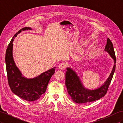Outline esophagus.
<instances>
[{
    "label": "esophagus",
    "instance_id": "obj_1",
    "mask_svg": "<svg viewBox=\"0 0 123 123\" xmlns=\"http://www.w3.org/2000/svg\"><path fill=\"white\" fill-rule=\"evenodd\" d=\"M67 67V65L66 63L65 62H62V64H61L60 65H59L58 66V69H60V70H63V69H65Z\"/></svg>",
    "mask_w": 123,
    "mask_h": 123
}]
</instances>
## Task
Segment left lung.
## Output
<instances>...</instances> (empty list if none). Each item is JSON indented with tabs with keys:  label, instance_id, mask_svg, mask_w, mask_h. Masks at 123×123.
<instances>
[{
	"label": "left lung",
	"instance_id": "obj_1",
	"mask_svg": "<svg viewBox=\"0 0 123 123\" xmlns=\"http://www.w3.org/2000/svg\"><path fill=\"white\" fill-rule=\"evenodd\" d=\"M105 51L110 54L114 60V65L112 72L106 82L102 87L96 90H90L85 88L75 72L70 68L67 69L65 84L69 94L74 102L78 104L92 102L103 98L106 94L112 79L116 66V57L113 44L109 38H108L107 40Z\"/></svg>",
	"mask_w": 123,
	"mask_h": 123
}]
</instances>
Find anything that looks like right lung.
Here are the masks:
<instances>
[{"mask_svg":"<svg viewBox=\"0 0 123 123\" xmlns=\"http://www.w3.org/2000/svg\"><path fill=\"white\" fill-rule=\"evenodd\" d=\"M31 29L30 28H23L14 35L6 49L5 61L8 84L11 91L22 99L33 102L39 99L45 93L51 77L55 73V67L52 68L34 79H28L22 76L13 60V42L14 38L22 30Z\"/></svg>","mask_w":123,"mask_h":123,"instance_id":"obj_1","label":"right lung"}]
</instances>
